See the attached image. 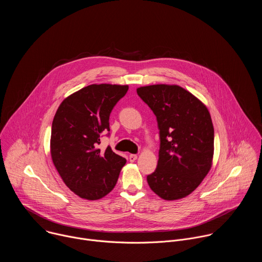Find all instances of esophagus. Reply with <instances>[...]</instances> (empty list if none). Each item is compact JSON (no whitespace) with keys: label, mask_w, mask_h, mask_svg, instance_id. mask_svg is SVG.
Here are the masks:
<instances>
[{"label":"esophagus","mask_w":262,"mask_h":262,"mask_svg":"<svg viewBox=\"0 0 262 262\" xmlns=\"http://www.w3.org/2000/svg\"><path fill=\"white\" fill-rule=\"evenodd\" d=\"M137 155H129V157H128V160H129V162H135L136 160H137Z\"/></svg>","instance_id":"esophagus-1"}]
</instances>
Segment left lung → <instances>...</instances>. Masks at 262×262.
<instances>
[{
	"instance_id": "1",
	"label": "left lung",
	"mask_w": 262,
	"mask_h": 262,
	"mask_svg": "<svg viewBox=\"0 0 262 262\" xmlns=\"http://www.w3.org/2000/svg\"><path fill=\"white\" fill-rule=\"evenodd\" d=\"M137 93L152 110L160 129L158 167L147 176V182L162 199L184 198L211 168L214 130L209 112L177 85L140 87Z\"/></svg>"
}]
</instances>
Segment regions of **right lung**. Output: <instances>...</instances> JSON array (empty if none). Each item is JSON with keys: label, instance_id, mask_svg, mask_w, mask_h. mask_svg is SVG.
Instances as JSON below:
<instances>
[{"label": "right lung", "instance_id": "obj_1", "mask_svg": "<svg viewBox=\"0 0 262 262\" xmlns=\"http://www.w3.org/2000/svg\"><path fill=\"white\" fill-rule=\"evenodd\" d=\"M127 85H89L66 97L52 124L51 156L64 183L79 197L98 200L117 183L126 160L98 145L110 132V114Z\"/></svg>", "mask_w": 262, "mask_h": 262}]
</instances>
